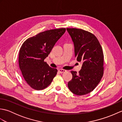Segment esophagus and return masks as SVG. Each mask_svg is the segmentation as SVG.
<instances>
[{"label":"esophagus","instance_id":"34e87169","mask_svg":"<svg viewBox=\"0 0 122 122\" xmlns=\"http://www.w3.org/2000/svg\"><path fill=\"white\" fill-rule=\"evenodd\" d=\"M58 71L60 72V73H63V72H66V71L65 70L60 69H59V70H58Z\"/></svg>","mask_w":122,"mask_h":122}]
</instances>
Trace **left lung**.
I'll return each mask as SVG.
<instances>
[{"label": "left lung", "mask_w": 122, "mask_h": 122, "mask_svg": "<svg viewBox=\"0 0 122 122\" xmlns=\"http://www.w3.org/2000/svg\"><path fill=\"white\" fill-rule=\"evenodd\" d=\"M66 30L74 44L75 56L77 61L82 63L79 73L71 71L72 79L68 82V86L73 94L83 95L92 91L103 76L102 48L92 33L76 28H66Z\"/></svg>", "instance_id": "8db88e82"}]
</instances>
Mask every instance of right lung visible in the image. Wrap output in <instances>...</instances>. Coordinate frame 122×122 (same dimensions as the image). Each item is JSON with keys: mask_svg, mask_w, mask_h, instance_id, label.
Wrapping results in <instances>:
<instances>
[{"mask_svg": "<svg viewBox=\"0 0 122 122\" xmlns=\"http://www.w3.org/2000/svg\"><path fill=\"white\" fill-rule=\"evenodd\" d=\"M65 28L46 30L25 40L19 54V65L25 81L36 90L45 89L51 84L57 73L44 61Z\"/></svg>", "mask_w": 122, "mask_h": 122, "instance_id": "1", "label": "right lung"}]
</instances>
